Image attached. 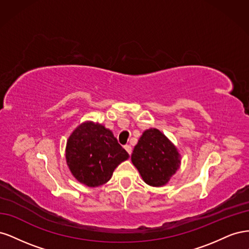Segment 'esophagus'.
<instances>
[{
	"mask_svg": "<svg viewBox=\"0 0 249 249\" xmlns=\"http://www.w3.org/2000/svg\"><path fill=\"white\" fill-rule=\"evenodd\" d=\"M124 148H125V150L127 152V154L129 155H131L132 154V146L131 145H124Z\"/></svg>",
	"mask_w": 249,
	"mask_h": 249,
	"instance_id": "1",
	"label": "esophagus"
}]
</instances>
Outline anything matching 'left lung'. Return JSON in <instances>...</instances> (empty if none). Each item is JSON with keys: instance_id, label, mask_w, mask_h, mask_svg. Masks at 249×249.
<instances>
[{"instance_id": "1", "label": "left lung", "mask_w": 249, "mask_h": 249, "mask_svg": "<svg viewBox=\"0 0 249 249\" xmlns=\"http://www.w3.org/2000/svg\"><path fill=\"white\" fill-rule=\"evenodd\" d=\"M131 160L147 185L161 187L179 168L180 155L162 132L152 127L143 132Z\"/></svg>"}]
</instances>
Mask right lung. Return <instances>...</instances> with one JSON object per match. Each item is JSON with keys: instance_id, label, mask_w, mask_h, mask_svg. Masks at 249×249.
<instances>
[{"instance_id": "1", "label": "right lung", "mask_w": 249, "mask_h": 249, "mask_svg": "<svg viewBox=\"0 0 249 249\" xmlns=\"http://www.w3.org/2000/svg\"><path fill=\"white\" fill-rule=\"evenodd\" d=\"M66 163L72 176L88 187L107 183L129 154L114 135L103 124H81L70 136L65 149Z\"/></svg>"}]
</instances>
